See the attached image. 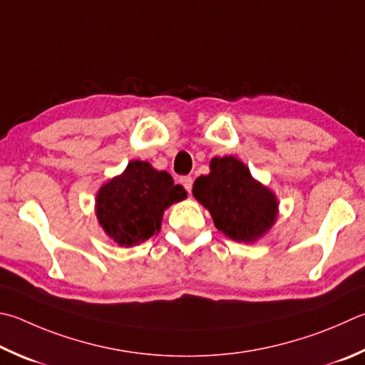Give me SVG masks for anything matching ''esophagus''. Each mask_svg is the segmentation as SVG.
I'll list each match as a JSON object with an SVG mask.
<instances>
[{
  "instance_id": "1",
  "label": "esophagus",
  "mask_w": 365,
  "mask_h": 365,
  "mask_svg": "<svg viewBox=\"0 0 365 365\" xmlns=\"http://www.w3.org/2000/svg\"><path fill=\"white\" fill-rule=\"evenodd\" d=\"M180 183L185 187V190L188 191V193H191V187H193V178L191 177H182L180 178Z\"/></svg>"
}]
</instances>
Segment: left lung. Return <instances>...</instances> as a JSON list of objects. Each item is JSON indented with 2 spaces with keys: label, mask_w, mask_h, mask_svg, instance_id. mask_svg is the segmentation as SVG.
I'll return each instance as SVG.
<instances>
[{
  "label": "left lung",
  "mask_w": 365,
  "mask_h": 365,
  "mask_svg": "<svg viewBox=\"0 0 365 365\" xmlns=\"http://www.w3.org/2000/svg\"><path fill=\"white\" fill-rule=\"evenodd\" d=\"M207 175L197 177L193 196L214 220L217 230L237 242L254 244L273 228L279 214L276 195L252 177L235 156L212 158Z\"/></svg>",
  "instance_id": "1"
}]
</instances>
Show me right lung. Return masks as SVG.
Masks as SVG:
<instances>
[{"instance_id":"right-lung-1","label":"right lung","mask_w":365,"mask_h":365,"mask_svg":"<svg viewBox=\"0 0 365 365\" xmlns=\"http://www.w3.org/2000/svg\"><path fill=\"white\" fill-rule=\"evenodd\" d=\"M185 197L187 191L170 174L135 160L98 188L96 215L111 241L132 247L160 233L165 209Z\"/></svg>"}]
</instances>
